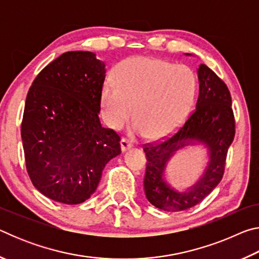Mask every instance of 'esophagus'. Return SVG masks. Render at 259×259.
<instances>
[{
    "label": "esophagus",
    "mask_w": 259,
    "mask_h": 259,
    "mask_svg": "<svg viewBox=\"0 0 259 259\" xmlns=\"http://www.w3.org/2000/svg\"><path fill=\"white\" fill-rule=\"evenodd\" d=\"M120 145H121V152L124 153L126 150H130L131 147H133V144H131L128 139L125 138H122L121 142H120Z\"/></svg>",
    "instance_id": "obj_1"
}]
</instances>
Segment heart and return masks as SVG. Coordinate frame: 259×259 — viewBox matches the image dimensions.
Listing matches in <instances>:
<instances>
[{"label": "heart", "instance_id": "b5f03b06", "mask_svg": "<svg viewBox=\"0 0 259 259\" xmlns=\"http://www.w3.org/2000/svg\"><path fill=\"white\" fill-rule=\"evenodd\" d=\"M196 91L193 72L185 66L151 58L124 60L116 69L115 82L102 90L104 120L120 129L134 114V134L162 138L185 120Z\"/></svg>", "mask_w": 259, "mask_h": 259}]
</instances>
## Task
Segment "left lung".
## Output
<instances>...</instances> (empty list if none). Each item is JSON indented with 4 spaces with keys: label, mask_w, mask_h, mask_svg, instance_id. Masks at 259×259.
Here are the masks:
<instances>
[{
    "label": "left lung",
    "mask_w": 259,
    "mask_h": 259,
    "mask_svg": "<svg viewBox=\"0 0 259 259\" xmlns=\"http://www.w3.org/2000/svg\"><path fill=\"white\" fill-rule=\"evenodd\" d=\"M196 73L199 97L194 112L169 139L144 148L147 156L144 178L146 198L164 211H183L194 207L213 191L224 175L226 154L234 138L232 99L226 84L203 64ZM188 146L204 148L207 162L194 184L178 190L168 183L166 168L176 153Z\"/></svg>",
    "instance_id": "left-lung-1"
}]
</instances>
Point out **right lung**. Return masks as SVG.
Wrapping results in <instances>:
<instances>
[{
	"label": "right lung",
	"mask_w": 259,
	"mask_h": 259,
	"mask_svg": "<svg viewBox=\"0 0 259 259\" xmlns=\"http://www.w3.org/2000/svg\"><path fill=\"white\" fill-rule=\"evenodd\" d=\"M105 74L94 52L68 51L28 91L21 123L26 168L34 187L56 202H84L121 153L120 137L99 120Z\"/></svg>",
	"instance_id": "right-lung-1"
}]
</instances>
